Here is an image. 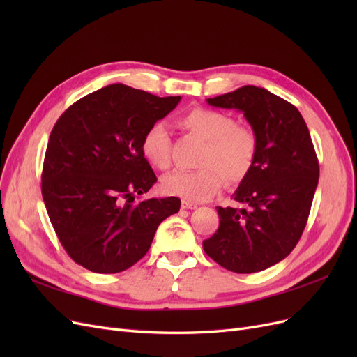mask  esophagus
Segmentation results:
<instances>
[{"label":"esophagus","instance_id":"34e87169","mask_svg":"<svg viewBox=\"0 0 357 357\" xmlns=\"http://www.w3.org/2000/svg\"><path fill=\"white\" fill-rule=\"evenodd\" d=\"M181 208H183V210H193V208H197V204L192 202V201L183 199V201H181Z\"/></svg>","mask_w":357,"mask_h":357}]
</instances>
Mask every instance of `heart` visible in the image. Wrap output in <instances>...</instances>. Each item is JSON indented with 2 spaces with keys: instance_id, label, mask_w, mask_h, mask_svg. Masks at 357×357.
<instances>
[{
  "instance_id": "obj_1",
  "label": "heart",
  "mask_w": 357,
  "mask_h": 357,
  "mask_svg": "<svg viewBox=\"0 0 357 357\" xmlns=\"http://www.w3.org/2000/svg\"><path fill=\"white\" fill-rule=\"evenodd\" d=\"M178 125L205 142L199 169L172 171L162 178V190L186 201L211 198L222 186L238 185L252 171L257 138L252 128L236 123L225 112L197 107L178 117ZM142 153L150 165L167 169L171 164V138L164 123L150 126L142 138Z\"/></svg>"
}]
</instances>
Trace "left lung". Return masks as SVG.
Wrapping results in <instances>:
<instances>
[{
    "instance_id": "8db88e82",
    "label": "left lung",
    "mask_w": 357,
    "mask_h": 357,
    "mask_svg": "<svg viewBox=\"0 0 357 357\" xmlns=\"http://www.w3.org/2000/svg\"><path fill=\"white\" fill-rule=\"evenodd\" d=\"M207 102L244 113L257 138V155L234 193L243 208L218 207L219 229L202 247L236 274L278 264L305 229L319 183V160L304 117L294 104L256 86H243Z\"/></svg>"
}]
</instances>
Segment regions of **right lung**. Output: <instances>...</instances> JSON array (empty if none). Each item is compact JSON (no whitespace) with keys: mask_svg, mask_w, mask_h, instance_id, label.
Returning a JSON list of instances; mask_svg holds the SVG:
<instances>
[{"mask_svg":"<svg viewBox=\"0 0 357 357\" xmlns=\"http://www.w3.org/2000/svg\"><path fill=\"white\" fill-rule=\"evenodd\" d=\"M181 96L159 98L122 83L83 96L53 126L41 193L58 238L75 264L116 274L137 264L180 199L138 201L156 183L142 138Z\"/></svg>","mask_w":357,"mask_h":357,"instance_id":"obj_1","label":"right lung"}]
</instances>
